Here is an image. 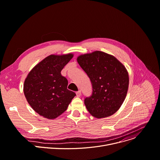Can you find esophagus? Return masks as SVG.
<instances>
[{
    "label": "esophagus",
    "mask_w": 160,
    "mask_h": 160,
    "mask_svg": "<svg viewBox=\"0 0 160 160\" xmlns=\"http://www.w3.org/2000/svg\"><path fill=\"white\" fill-rule=\"evenodd\" d=\"M76 94H77V97H80V96H81V91H78L76 92Z\"/></svg>",
    "instance_id": "1"
}]
</instances>
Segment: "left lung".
I'll list each match as a JSON object with an SVG mask.
<instances>
[{"mask_svg": "<svg viewBox=\"0 0 160 160\" xmlns=\"http://www.w3.org/2000/svg\"><path fill=\"white\" fill-rule=\"evenodd\" d=\"M77 62L92 83V94L84 99L87 109L99 119L113 115L127 94L129 76L126 68L115 57L101 51L81 55Z\"/></svg>", "mask_w": 160, "mask_h": 160, "instance_id": "obj_1", "label": "left lung"}]
</instances>
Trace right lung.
Wrapping results in <instances>:
<instances>
[{
    "label": "right lung",
    "mask_w": 160,
    "mask_h": 160,
    "mask_svg": "<svg viewBox=\"0 0 160 160\" xmlns=\"http://www.w3.org/2000/svg\"><path fill=\"white\" fill-rule=\"evenodd\" d=\"M73 55H50L28 74L23 92L28 104L40 115L53 119L64 112L76 94L67 89L68 80L61 75Z\"/></svg>",
    "instance_id": "right-lung-1"
}]
</instances>
